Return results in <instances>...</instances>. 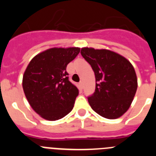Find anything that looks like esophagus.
Instances as JSON below:
<instances>
[{"instance_id": "obj_1", "label": "esophagus", "mask_w": 156, "mask_h": 156, "mask_svg": "<svg viewBox=\"0 0 156 156\" xmlns=\"http://www.w3.org/2000/svg\"><path fill=\"white\" fill-rule=\"evenodd\" d=\"M79 86L81 89H83V81H80V82L79 83Z\"/></svg>"}]
</instances>
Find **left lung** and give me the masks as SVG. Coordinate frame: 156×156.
Listing matches in <instances>:
<instances>
[{
    "label": "left lung",
    "mask_w": 156,
    "mask_h": 156,
    "mask_svg": "<svg viewBox=\"0 0 156 156\" xmlns=\"http://www.w3.org/2000/svg\"><path fill=\"white\" fill-rule=\"evenodd\" d=\"M81 55L95 75V91L88 97L92 109L106 119L122 116L137 91L134 68L126 58L106 49L83 48Z\"/></svg>",
    "instance_id": "obj_1"
}]
</instances>
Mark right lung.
<instances>
[{
  "label": "right lung",
  "mask_w": 156,
  "mask_h": 156,
  "mask_svg": "<svg viewBox=\"0 0 156 156\" xmlns=\"http://www.w3.org/2000/svg\"><path fill=\"white\" fill-rule=\"evenodd\" d=\"M80 51V48H50L29 63L23 90L30 106L44 119L58 120L73 108L79 90L69 80L66 66Z\"/></svg>",
  "instance_id": "obj_1"
}]
</instances>
